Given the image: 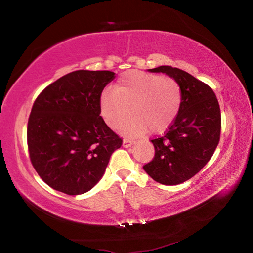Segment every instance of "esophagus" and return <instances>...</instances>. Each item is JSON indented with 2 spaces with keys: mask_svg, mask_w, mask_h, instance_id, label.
<instances>
[{
  "mask_svg": "<svg viewBox=\"0 0 253 253\" xmlns=\"http://www.w3.org/2000/svg\"><path fill=\"white\" fill-rule=\"evenodd\" d=\"M134 140H131V139H124L123 140V146L124 147H130L131 146V145H134Z\"/></svg>",
  "mask_w": 253,
  "mask_h": 253,
  "instance_id": "34e87169",
  "label": "esophagus"
}]
</instances>
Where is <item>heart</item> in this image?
<instances>
[{"label":"heart","mask_w":253,"mask_h":253,"mask_svg":"<svg viewBox=\"0 0 253 253\" xmlns=\"http://www.w3.org/2000/svg\"><path fill=\"white\" fill-rule=\"evenodd\" d=\"M182 102L178 84L169 77L143 71H129L114 85L113 92L99 98V110L107 125L117 128L131 115L130 121L121 127L124 135L162 132L172 125Z\"/></svg>","instance_id":"obj_1"}]
</instances>
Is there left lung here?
<instances>
[{
    "instance_id": "1",
    "label": "left lung",
    "mask_w": 253,
    "mask_h": 253,
    "mask_svg": "<svg viewBox=\"0 0 253 253\" xmlns=\"http://www.w3.org/2000/svg\"><path fill=\"white\" fill-rule=\"evenodd\" d=\"M148 71L162 72L176 81L182 102L168 131L151 140L155 156L143 169L154 181L177 185L199 173L215 151L221 132L220 106L212 89L186 71L170 66Z\"/></svg>"
}]
</instances>
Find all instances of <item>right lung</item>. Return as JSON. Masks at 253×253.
Masks as SVG:
<instances>
[{
    "mask_svg": "<svg viewBox=\"0 0 253 253\" xmlns=\"http://www.w3.org/2000/svg\"><path fill=\"white\" fill-rule=\"evenodd\" d=\"M115 72L77 70L48 85L34 101L28 123L30 160L53 190L90 191L104 176L123 140L100 116L99 98Z\"/></svg>",
    "mask_w": 253,
    "mask_h": 253,
    "instance_id": "right-lung-1",
    "label": "right lung"
}]
</instances>
